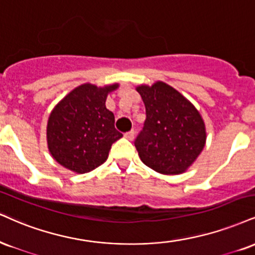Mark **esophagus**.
<instances>
[{
	"label": "esophagus",
	"mask_w": 255,
	"mask_h": 255,
	"mask_svg": "<svg viewBox=\"0 0 255 255\" xmlns=\"http://www.w3.org/2000/svg\"><path fill=\"white\" fill-rule=\"evenodd\" d=\"M125 137H126V139L130 140V141L134 140V137H135V131H134V130L128 131V133L125 134Z\"/></svg>",
	"instance_id": "obj_1"
}]
</instances>
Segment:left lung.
Wrapping results in <instances>:
<instances>
[{
  "mask_svg": "<svg viewBox=\"0 0 255 255\" xmlns=\"http://www.w3.org/2000/svg\"><path fill=\"white\" fill-rule=\"evenodd\" d=\"M146 107L143 129L135 140L141 161L161 174L189 170L207 141L204 120L185 96L158 81L136 87Z\"/></svg>",
  "mask_w": 255,
  "mask_h": 255,
  "instance_id": "obj_1",
  "label": "left lung"
}]
</instances>
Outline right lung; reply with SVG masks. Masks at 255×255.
Here are the masks:
<instances>
[{
	"label": "right lung",
	"mask_w": 255,
	"mask_h": 255,
	"mask_svg": "<svg viewBox=\"0 0 255 255\" xmlns=\"http://www.w3.org/2000/svg\"><path fill=\"white\" fill-rule=\"evenodd\" d=\"M119 83L97 87L84 83L70 91L48 116L46 139L58 164L76 173H87L108 159L112 145L122 137L115 118L107 109L108 94Z\"/></svg>",
	"instance_id": "1"
}]
</instances>
